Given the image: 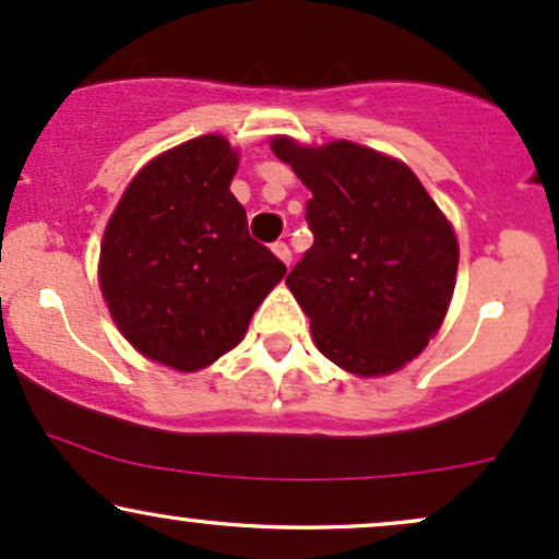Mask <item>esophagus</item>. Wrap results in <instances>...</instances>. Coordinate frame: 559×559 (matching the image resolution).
I'll return each instance as SVG.
<instances>
[{"instance_id": "1", "label": "esophagus", "mask_w": 559, "mask_h": 559, "mask_svg": "<svg viewBox=\"0 0 559 559\" xmlns=\"http://www.w3.org/2000/svg\"><path fill=\"white\" fill-rule=\"evenodd\" d=\"M271 249H273V254H275V258H278V260L284 262V265L288 267V262H292V249H288L284 241H275Z\"/></svg>"}]
</instances>
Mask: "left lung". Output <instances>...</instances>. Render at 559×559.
<instances>
[{
    "label": "left lung",
    "instance_id": "8db88e82",
    "mask_svg": "<svg viewBox=\"0 0 559 559\" xmlns=\"http://www.w3.org/2000/svg\"><path fill=\"white\" fill-rule=\"evenodd\" d=\"M271 150L312 191L316 241L286 286L318 352L352 376L396 373L447 318L460 262L452 223L409 165L370 146L273 136Z\"/></svg>",
    "mask_w": 559,
    "mask_h": 559
}]
</instances>
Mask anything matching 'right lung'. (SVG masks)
<instances>
[{
  "label": "right lung",
  "instance_id": "1",
  "mask_svg": "<svg viewBox=\"0 0 559 559\" xmlns=\"http://www.w3.org/2000/svg\"><path fill=\"white\" fill-rule=\"evenodd\" d=\"M239 152L204 133L152 157L115 204L99 247L112 323L146 360L197 373L247 336L286 265L249 239L230 194Z\"/></svg>",
  "mask_w": 559,
  "mask_h": 559
}]
</instances>
